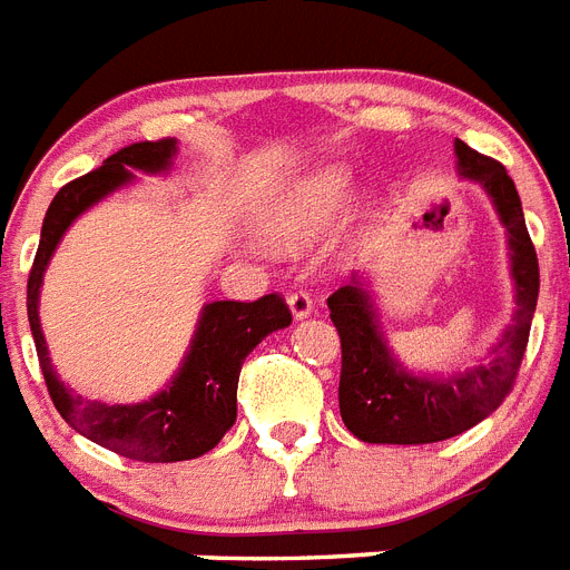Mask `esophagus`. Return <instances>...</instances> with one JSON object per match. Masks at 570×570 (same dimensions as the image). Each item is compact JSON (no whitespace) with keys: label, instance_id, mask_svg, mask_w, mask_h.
Masks as SVG:
<instances>
[{"label":"esophagus","instance_id":"34e87169","mask_svg":"<svg viewBox=\"0 0 570 570\" xmlns=\"http://www.w3.org/2000/svg\"><path fill=\"white\" fill-rule=\"evenodd\" d=\"M286 304H289V313H293L295 322L309 318V313H313V298H309L307 293H289Z\"/></svg>","mask_w":570,"mask_h":570}]
</instances>
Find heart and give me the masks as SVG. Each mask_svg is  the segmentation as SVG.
<instances>
[{"label": "heart", "instance_id": "1", "mask_svg": "<svg viewBox=\"0 0 570 570\" xmlns=\"http://www.w3.org/2000/svg\"><path fill=\"white\" fill-rule=\"evenodd\" d=\"M356 179L344 165H322L295 176L263 205L257 226L277 246H301L333 226L351 205Z\"/></svg>", "mask_w": 570, "mask_h": 570}]
</instances>
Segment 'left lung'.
I'll return each mask as SVG.
<instances>
[{
	"label": "left lung",
	"instance_id": "obj_1",
	"mask_svg": "<svg viewBox=\"0 0 570 570\" xmlns=\"http://www.w3.org/2000/svg\"><path fill=\"white\" fill-rule=\"evenodd\" d=\"M455 159L458 176L484 190L507 232L513 315L481 365L452 374L411 371L391 351L382 330L376 293L371 289L374 281L367 272H356L351 284L330 295L327 307L342 336L338 411L344 425L365 443L417 446L466 432L504 403L528 347L539 298V261L524 226L519 190L504 165L475 153L461 138H455Z\"/></svg>",
	"mask_w": 570,
	"mask_h": 570
}]
</instances>
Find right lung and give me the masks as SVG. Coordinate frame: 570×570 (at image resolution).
I'll return each instance as SVG.
<instances>
[{
    "label": "right lung",
    "mask_w": 570,
    "mask_h": 570,
    "mask_svg": "<svg viewBox=\"0 0 570 570\" xmlns=\"http://www.w3.org/2000/svg\"><path fill=\"white\" fill-rule=\"evenodd\" d=\"M176 138L141 141L112 153L98 170L69 181L51 199L42 219L40 248L28 277V322L37 344L42 376L49 385L51 403L60 417L104 449L147 463L190 461L217 446L237 420V380L246 356L275 330L289 327L293 315L281 295H263L261 301H212L199 309L188 353L176 374L141 403H100L83 400L57 376L49 344L40 324V289L57 246L71 223L100 199L136 181V174L161 176L174 167Z\"/></svg>",
    "instance_id": "add662e5"
}]
</instances>
